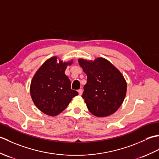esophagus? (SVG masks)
Returning a JSON list of instances; mask_svg holds the SVG:
<instances>
[{
  "mask_svg": "<svg viewBox=\"0 0 159 159\" xmlns=\"http://www.w3.org/2000/svg\"><path fill=\"white\" fill-rule=\"evenodd\" d=\"M78 92H79V93L80 96L82 95V93H83V89H79V90H78Z\"/></svg>",
  "mask_w": 159,
  "mask_h": 159,
  "instance_id": "obj_1",
  "label": "esophagus"
}]
</instances>
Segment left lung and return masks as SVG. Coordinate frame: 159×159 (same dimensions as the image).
<instances>
[{"mask_svg": "<svg viewBox=\"0 0 159 159\" xmlns=\"http://www.w3.org/2000/svg\"><path fill=\"white\" fill-rule=\"evenodd\" d=\"M87 74L83 98L87 109L98 117L109 116L119 109L125 98L127 83L123 74L107 59H79Z\"/></svg>", "mask_w": 159, "mask_h": 159, "instance_id": "left-lung-1", "label": "left lung"}]
</instances>
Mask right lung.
Listing matches in <instances>:
<instances>
[{
    "label": "right lung",
    "instance_id": "obj_1",
    "mask_svg": "<svg viewBox=\"0 0 159 159\" xmlns=\"http://www.w3.org/2000/svg\"><path fill=\"white\" fill-rule=\"evenodd\" d=\"M73 61L63 62L55 56L43 63L33 76L30 85L31 98L37 108L50 116H56L65 110L79 93L71 89L66 74L67 66Z\"/></svg>",
    "mask_w": 159,
    "mask_h": 159
}]
</instances>
